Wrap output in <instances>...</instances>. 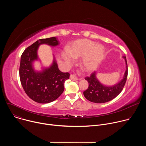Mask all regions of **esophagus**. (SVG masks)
I'll use <instances>...</instances> for the list:
<instances>
[{"instance_id": "esophagus-1", "label": "esophagus", "mask_w": 146, "mask_h": 146, "mask_svg": "<svg viewBox=\"0 0 146 146\" xmlns=\"http://www.w3.org/2000/svg\"><path fill=\"white\" fill-rule=\"evenodd\" d=\"M70 78L72 81H77L78 80L77 76L74 74H71L70 76Z\"/></svg>"}]
</instances>
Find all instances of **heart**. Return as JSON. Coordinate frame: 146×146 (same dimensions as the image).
Segmentation results:
<instances>
[{"instance_id": "b5f03b06", "label": "heart", "mask_w": 146, "mask_h": 146, "mask_svg": "<svg viewBox=\"0 0 146 146\" xmlns=\"http://www.w3.org/2000/svg\"><path fill=\"white\" fill-rule=\"evenodd\" d=\"M105 50L101 44L88 39H78L68 48V52L62 53V57L68 63H72L73 58L82 57V65L85 70L92 72L95 70L102 62Z\"/></svg>"}]
</instances>
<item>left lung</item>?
Listing matches in <instances>:
<instances>
[{
    "label": "left lung",
    "mask_w": 146,
    "mask_h": 146,
    "mask_svg": "<svg viewBox=\"0 0 146 146\" xmlns=\"http://www.w3.org/2000/svg\"><path fill=\"white\" fill-rule=\"evenodd\" d=\"M122 58L125 62L126 70L122 79L113 86H106L102 84L98 79L96 73L94 72L90 77H86L88 82V88L84 91L83 94L89 101L96 103H102L109 102L118 96L122 91L125 84L128 76V65L126 56L123 55Z\"/></svg>",
    "instance_id": "left-lung-1"
}]
</instances>
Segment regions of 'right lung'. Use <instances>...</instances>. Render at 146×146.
<instances>
[{"mask_svg": "<svg viewBox=\"0 0 146 146\" xmlns=\"http://www.w3.org/2000/svg\"><path fill=\"white\" fill-rule=\"evenodd\" d=\"M41 44L51 47L59 45L56 37L39 39L23 52L21 57L19 78L27 95L40 103H48L56 100L64 91V84L69 78V73L59 70L56 59L49 67L43 66L41 70L34 68V62L40 60L37 54Z\"/></svg>", "mask_w": 146, "mask_h": 146, "instance_id": "obj_1", "label": "right lung"}]
</instances>
